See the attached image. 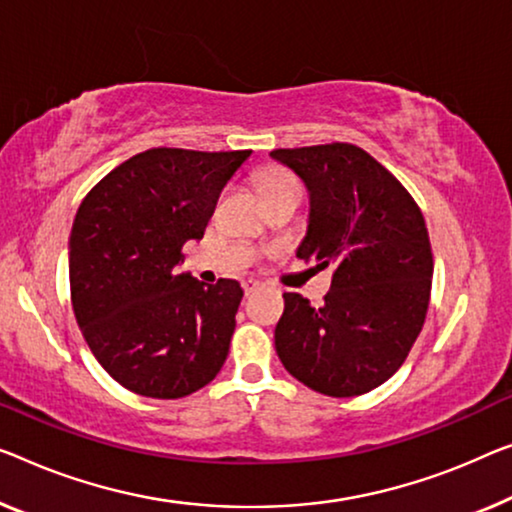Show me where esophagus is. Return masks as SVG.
I'll use <instances>...</instances> for the list:
<instances>
[{"instance_id":"obj_1","label":"esophagus","mask_w":512,"mask_h":512,"mask_svg":"<svg viewBox=\"0 0 512 512\" xmlns=\"http://www.w3.org/2000/svg\"><path fill=\"white\" fill-rule=\"evenodd\" d=\"M241 285H243V292H246V294H253V292H257L259 287H262V285H259V280H255V278H246L241 282Z\"/></svg>"}]
</instances>
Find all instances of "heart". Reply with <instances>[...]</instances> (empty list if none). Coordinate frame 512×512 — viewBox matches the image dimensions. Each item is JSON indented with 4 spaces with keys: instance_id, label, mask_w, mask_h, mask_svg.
<instances>
[{
    "instance_id": "obj_1",
    "label": "heart",
    "mask_w": 512,
    "mask_h": 512,
    "mask_svg": "<svg viewBox=\"0 0 512 512\" xmlns=\"http://www.w3.org/2000/svg\"><path fill=\"white\" fill-rule=\"evenodd\" d=\"M289 183H299V181H296V177H292V174L285 170H266L259 174V186H262L264 193L266 190H273L278 186H289Z\"/></svg>"
}]
</instances>
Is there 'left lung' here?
<instances>
[{
	"label": "left lung",
	"mask_w": 512,
	"mask_h": 512,
	"mask_svg": "<svg viewBox=\"0 0 512 512\" xmlns=\"http://www.w3.org/2000/svg\"><path fill=\"white\" fill-rule=\"evenodd\" d=\"M310 193L296 257L333 266L312 308L287 292L276 352L289 375L331 398H354L398 372L423 329L434 259L425 218L407 188L356 144L273 149Z\"/></svg>",
	"instance_id": "1"
}]
</instances>
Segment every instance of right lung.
<instances>
[{"label": "right lung", "mask_w": 512, "mask_h": 512, "mask_svg": "<svg viewBox=\"0 0 512 512\" xmlns=\"http://www.w3.org/2000/svg\"><path fill=\"white\" fill-rule=\"evenodd\" d=\"M253 151L147 149L89 190L68 239L71 303L91 354L144 398L177 400L223 368L243 289L179 273L220 190Z\"/></svg>", "instance_id": "1"}]
</instances>
